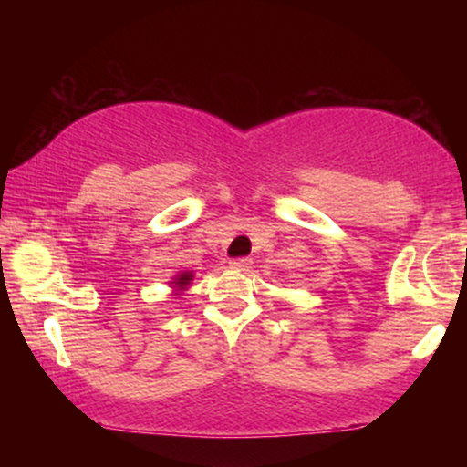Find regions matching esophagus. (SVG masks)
I'll return each instance as SVG.
<instances>
[{
    "instance_id": "34e87169",
    "label": "esophagus",
    "mask_w": 467,
    "mask_h": 467,
    "mask_svg": "<svg viewBox=\"0 0 467 467\" xmlns=\"http://www.w3.org/2000/svg\"><path fill=\"white\" fill-rule=\"evenodd\" d=\"M231 265L234 267V270H239V272H249V267L253 265V262H251L249 257H239V259H233Z\"/></svg>"
}]
</instances>
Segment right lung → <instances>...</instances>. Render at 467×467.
I'll use <instances>...</instances> for the list:
<instances>
[{
	"instance_id": "obj_1",
	"label": "right lung",
	"mask_w": 467,
	"mask_h": 467,
	"mask_svg": "<svg viewBox=\"0 0 467 467\" xmlns=\"http://www.w3.org/2000/svg\"><path fill=\"white\" fill-rule=\"evenodd\" d=\"M193 282V272H179L177 275H172V280L169 282L171 288H172V295H181V292H185L189 286H192Z\"/></svg>"
}]
</instances>
